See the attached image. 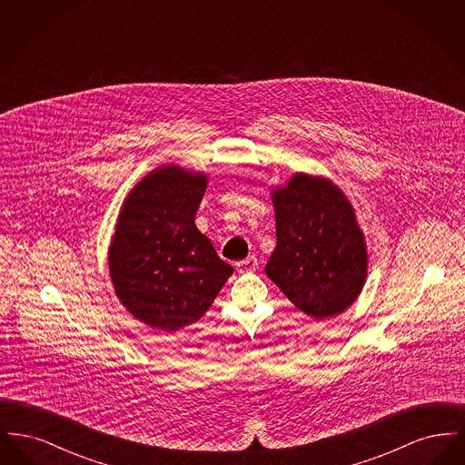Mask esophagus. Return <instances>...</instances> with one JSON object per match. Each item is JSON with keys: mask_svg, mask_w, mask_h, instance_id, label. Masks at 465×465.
Instances as JSON below:
<instances>
[{"mask_svg": "<svg viewBox=\"0 0 465 465\" xmlns=\"http://www.w3.org/2000/svg\"><path fill=\"white\" fill-rule=\"evenodd\" d=\"M256 268H258V260L254 256H249V258H245V260L237 263V272L239 273H251Z\"/></svg>", "mask_w": 465, "mask_h": 465, "instance_id": "obj_1", "label": "esophagus"}]
</instances>
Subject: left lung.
<instances>
[{
    "mask_svg": "<svg viewBox=\"0 0 465 465\" xmlns=\"http://www.w3.org/2000/svg\"><path fill=\"white\" fill-rule=\"evenodd\" d=\"M272 202L277 245L266 275L315 321L340 315L368 277V247L351 200L331 179L296 173L272 188Z\"/></svg>",
    "mask_w": 465,
    "mask_h": 465,
    "instance_id": "obj_1",
    "label": "left lung"
}]
</instances>
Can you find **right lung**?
Here are the masks:
<instances>
[{
  "instance_id": "1",
  "label": "right lung",
  "mask_w": 465,
  "mask_h": 465,
  "mask_svg": "<svg viewBox=\"0 0 465 465\" xmlns=\"http://www.w3.org/2000/svg\"><path fill=\"white\" fill-rule=\"evenodd\" d=\"M207 176L160 165L124 200L108 249L111 284L134 319L179 331L213 305L233 268L195 224Z\"/></svg>"
}]
</instances>
